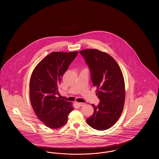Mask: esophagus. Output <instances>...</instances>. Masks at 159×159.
I'll use <instances>...</instances> for the list:
<instances>
[{
	"label": "esophagus",
	"instance_id": "obj_1",
	"mask_svg": "<svg viewBox=\"0 0 159 159\" xmlns=\"http://www.w3.org/2000/svg\"><path fill=\"white\" fill-rule=\"evenodd\" d=\"M77 104L78 105V106L81 107V106H84V105H85V103H83V102H77Z\"/></svg>",
	"mask_w": 159,
	"mask_h": 159
}]
</instances>
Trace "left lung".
<instances>
[{
  "label": "left lung",
  "mask_w": 159,
  "mask_h": 159,
  "mask_svg": "<svg viewBox=\"0 0 159 159\" xmlns=\"http://www.w3.org/2000/svg\"><path fill=\"white\" fill-rule=\"evenodd\" d=\"M91 70L100 102L92 104L94 113L86 119L92 128L104 130L112 127L121 116L125 100V84L121 69L109 54L96 49L80 51Z\"/></svg>",
  "instance_id": "1"
}]
</instances>
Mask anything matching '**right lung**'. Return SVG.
Instances as JSON below:
<instances>
[{
	"instance_id": "right-lung-1",
	"label": "right lung",
	"mask_w": 159,
	"mask_h": 159,
	"mask_svg": "<svg viewBox=\"0 0 159 159\" xmlns=\"http://www.w3.org/2000/svg\"><path fill=\"white\" fill-rule=\"evenodd\" d=\"M77 51L53 52L40 61L33 70L30 81L31 104L38 119L52 129L67 123L74 109L71 102L59 99L58 84Z\"/></svg>"
}]
</instances>
